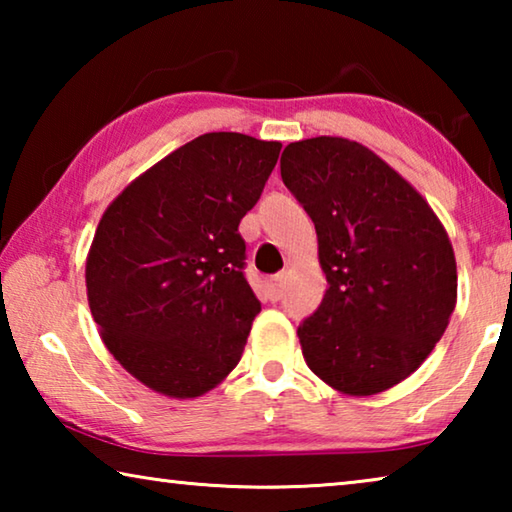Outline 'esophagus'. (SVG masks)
I'll list each match as a JSON object with an SVG mask.
<instances>
[{"label": "esophagus", "mask_w": 512, "mask_h": 512, "mask_svg": "<svg viewBox=\"0 0 512 512\" xmlns=\"http://www.w3.org/2000/svg\"><path fill=\"white\" fill-rule=\"evenodd\" d=\"M282 291H284V275H273V277H268V282H266V293H268V298H271L273 302H275V300H280V298H282Z\"/></svg>", "instance_id": "34e87169"}]
</instances>
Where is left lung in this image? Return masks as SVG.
I'll use <instances>...</instances> for the list:
<instances>
[{"label": "left lung", "mask_w": 512, "mask_h": 512, "mask_svg": "<svg viewBox=\"0 0 512 512\" xmlns=\"http://www.w3.org/2000/svg\"><path fill=\"white\" fill-rule=\"evenodd\" d=\"M282 180L311 216L327 291L298 327L309 370L350 397L384 393L418 370L456 307L443 221L409 180L345 137L291 142Z\"/></svg>", "instance_id": "8db88e82"}]
</instances>
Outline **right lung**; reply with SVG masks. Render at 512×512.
I'll return each instance as SVG.
<instances>
[{
    "label": "right lung",
    "mask_w": 512,
    "mask_h": 512,
    "mask_svg": "<svg viewBox=\"0 0 512 512\" xmlns=\"http://www.w3.org/2000/svg\"><path fill=\"white\" fill-rule=\"evenodd\" d=\"M280 142L205 133L124 187L85 259L88 305L121 368L194 400L241 359L259 300L239 223L262 196Z\"/></svg>",
    "instance_id": "add662e5"
}]
</instances>
